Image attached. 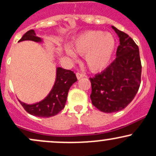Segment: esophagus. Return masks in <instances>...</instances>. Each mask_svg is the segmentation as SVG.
Masks as SVG:
<instances>
[{
	"label": "esophagus",
	"instance_id": "esophagus-1",
	"mask_svg": "<svg viewBox=\"0 0 156 156\" xmlns=\"http://www.w3.org/2000/svg\"><path fill=\"white\" fill-rule=\"evenodd\" d=\"M76 77H77V78H78V79H81V78H83V75L81 74V73H76Z\"/></svg>",
	"mask_w": 156,
	"mask_h": 156
}]
</instances>
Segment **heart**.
<instances>
[{"label":"heart","instance_id":"heart-1","mask_svg":"<svg viewBox=\"0 0 156 156\" xmlns=\"http://www.w3.org/2000/svg\"><path fill=\"white\" fill-rule=\"evenodd\" d=\"M115 47V39L110 33L90 30L77 37L73 44V49L80 55H85L87 67L97 72L105 69L110 62ZM66 52L75 58L74 52L66 49Z\"/></svg>","mask_w":156,"mask_h":156}]
</instances>
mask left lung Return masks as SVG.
Segmentation results:
<instances>
[{
  "mask_svg": "<svg viewBox=\"0 0 156 156\" xmlns=\"http://www.w3.org/2000/svg\"><path fill=\"white\" fill-rule=\"evenodd\" d=\"M112 27L120 41L115 59L103 72L90 78L92 103L107 113L121 110L130 103L139 89L141 75L138 47L127 34Z\"/></svg>",
  "mask_w": 156,
  "mask_h": 156,
  "instance_id": "8db88e82",
  "label": "left lung"
}]
</instances>
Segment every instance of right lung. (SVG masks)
Wrapping results in <instances>:
<instances>
[{"mask_svg": "<svg viewBox=\"0 0 156 156\" xmlns=\"http://www.w3.org/2000/svg\"><path fill=\"white\" fill-rule=\"evenodd\" d=\"M32 41L42 42L41 37L36 36L33 30H29L18 42ZM76 75L73 71L58 67L56 69V79L52 90L44 100L36 104H27L19 102L28 113L40 118H49L55 115L64 108L67 98L68 92L72 85L76 82Z\"/></svg>", "mask_w": 156, "mask_h": 156, "instance_id": "1", "label": "right lung"}]
</instances>
